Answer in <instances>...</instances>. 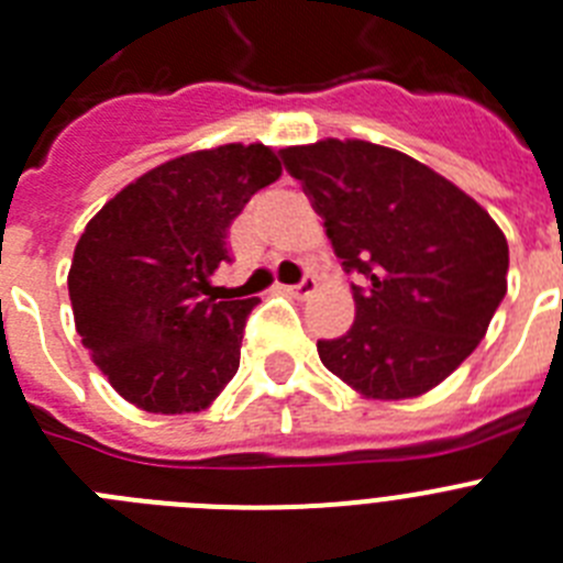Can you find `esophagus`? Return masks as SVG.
Segmentation results:
<instances>
[{
  "mask_svg": "<svg viewBox=\"0 0 563 563\" xmlns=\"http://www.w3.org/2000/svg\"><path fill=\"white\" fill-rule=\"evenodd\" d=\"M316 287H319V282H316L313 276H305L299 285H290V287H285V290L290 292V296H296V299H307V296H313Z\"/></svg>",
  "mask_w": 563,
  "mask_h": 563,
  "instance_id": "1",
  "label": "esophagus"
}]
</instances>
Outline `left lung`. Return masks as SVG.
Here are the masks:
<instances>
[{
  "label": "left lung",
  "instance_id": "left-lung-1",
  "mask_svg": "<svg viewBox=\"0 0 563 563\" xmlns=\"http://www.w3.org/2000/svg\"><path fill=\"white\" fill-rule=\"evenodd\" d=\"M282 158L335 256L364 276L353 328L316 344L321 364L367 401L439 387L487 335L507 292L501 228L459 185L393 147L321 139Z\"/></svg>",
  "mask_w": 563,
  "mask_h": 563
}]
</instances>
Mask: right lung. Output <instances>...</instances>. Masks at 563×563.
Masks as SVG:
<instances>
[{
    "label": "right lung",
    "mask_w": 563,
    "mask_h": 563,
    "mask_svg": "<svg viewBox=\"0 0 563 563\" xmlns=\"http://www.w3.org/2000/svg\"><path fill=\"white\" fill-rule=\"evenodd\" d=\"M278 176L267 144H219L142 173L90 219L67 292L81 344L124 401L201 412L235 376L258 299L219 301L210 276L230 258L235 216Z\"/></svg>",
    "instance_id": "right-lung-1"
}]
</instances>
